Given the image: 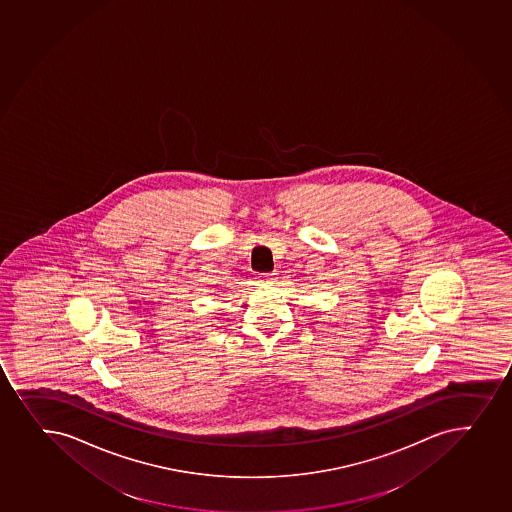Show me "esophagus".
<instances>
[{"label":"esophagus","instance_id":"esophagus-1","mask_svg":"<svg viewBox=\"0 0 512 512\" xmlns=\"http://www.w3.org/2000/svg\"><path fill=\"white\" fill-rule=\"evenodd\" d=\"M260 281L262 282H270L276 279V272H264V274H260Z\"/></svg>","mask_w":512,"mask_h":512}]
</instances>
